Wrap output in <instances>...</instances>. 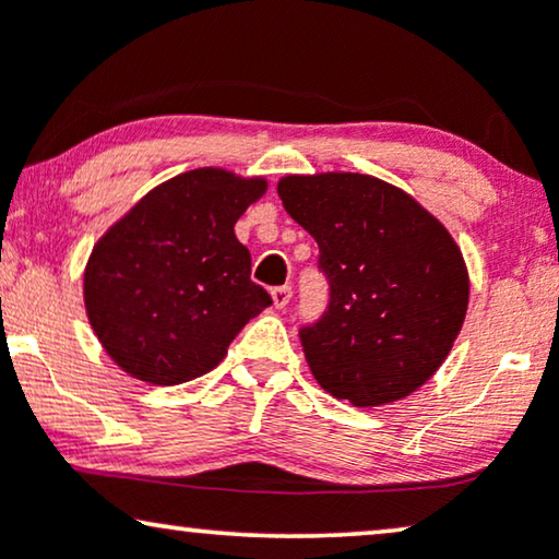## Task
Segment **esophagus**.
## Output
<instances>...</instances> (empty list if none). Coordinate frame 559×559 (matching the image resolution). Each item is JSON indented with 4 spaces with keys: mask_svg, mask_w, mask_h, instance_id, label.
<instances>
[{
    "mask_svg": "<svg viewBox=\"0 0 559 559\" xmlns=\"http://www.w3.org/2000/svg\"><path fill=\"white\" fill-rule=\"evenodd\" d=\"M289 300H293V287L285 285V287H274L272 289V302H274V308H277V310L285 308Z\"/></svg>",
    "mask_w": 559,
    "mask_h": 559,
    "instance_id": "obj_1",
    "label": "esophagus"
}]
</instances>
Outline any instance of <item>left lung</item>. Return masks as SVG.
Segmentation results:
<instances>
[{
  "label": "left lung",
  "instance_id": "left-lung-1",
  "mask_svg": "<svg viewBox=\"0 0 559 559\" xmlns=\"http://www.w3.org/2000/svg\"><path fill=\"white\" fill-rule=\"evenodd\" d=\"M282 205L318 241L331 302L300 328L312 377L335 400L379 407L425 384L461 333L468 270L415 198L361 173L287 175Z\"/></svg>",
  "mask_w": 559,
  "mask_h": 559
}]
</instances>
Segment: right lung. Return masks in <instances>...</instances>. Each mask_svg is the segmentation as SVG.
Masks as SVG:
<instances>
[{"instance_id":"right-lung-1","label":"right lung","mask_w":559,"mask_h":559,"mask_svg":"<svg viewBox=\"0 0 559 559\" xmlns=\"http://www.w3.org/2000/svg\"><path fill=\"white\" fill-rule=\"evenodd\" d=\"M264 190V178L198 167L152 188L96 241L83 302L121 371L157 386L203 377L272 305L234 234Z\"/></svg>"}]
</instances>
